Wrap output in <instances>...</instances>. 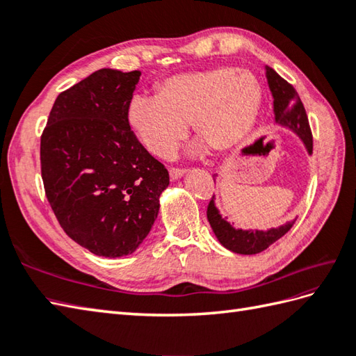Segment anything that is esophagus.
<instances>
[{
	"mask_svg": "<svg viewBox=\"0 0 356 356\" xmlns=\"http://www.w3.org/2000/svg\"><path fill=\"white\" fill-rule=\"evenodd\" d=\"M170 171V177L172 179V180H176V179H180L185 174V170L184 168H176V166H171V168L168 170Z\"/></svg>",
	"mask_w": 356,
	"mask_h": 356,
	"instance_id": "esophagus-1",
	"label": "esophagus"
}]
</instances>
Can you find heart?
Returning a JSON list of instances; mask_svg holds the SVG:
<instances>
[{"label": "heart", "mask_w": 356, "mask_h": 356, "mask_svg": "<svg viewBox=\"0 0 356 356\" xmlns=\"http://www.w3.org/2000/svg\"><path fill=\"white\" fill-rule=\"evenodd\" d=\"M261 99L252 72L216 67L165 79L156 96H134L127 119L142 145L157 157L174 153L186 122L214 151H228L252 130Z\"/></svg>", "instance_id": "1"}]
</instances>
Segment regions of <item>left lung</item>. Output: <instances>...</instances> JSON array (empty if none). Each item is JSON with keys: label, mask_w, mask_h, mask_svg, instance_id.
<instances>
[{"label": "left lung", "mask_w": 356, "mask_h": 356, "mask_svg": "<svg viewBox=\"0 0 356 356\" xmlns=\"http://www.w3.org/2000/svg\"><path fill=\"white\" fill-rule=\"evenodd\" d=\"M266 78L272 97H274L275 122L287 127L293 133H297L298 138L303 140L305 147L307 148V153L312 154V131L311 127H309V119L306 115L305 105L301 102L298 93L295 92L292 84H289L286 79L280 76V74L274 69H270V67H266ZM207 216L211 228H213L218 241H220L226 249H229V251L243 255H252L264 251V249L269 248L272 243H275L278 238H282L295 223V220L287 222L286 225L280 226V228H274L269 231L236 229L232 228L231 223L225 220L220 213H218V209L214 205V195L211 197L207 209Z\"/></svg>", "instance_id": "obj_1"}]
</instances>
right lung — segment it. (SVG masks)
Wrapping results in <instances>:
<instances>
[{"label": "right lung", "mask_w": 356, "mask_h": 356, "mask_svg": "<svg viewBox=\"0 0 356 356\" xmlns=\"http://www.w3.org/2000/svg\"><path fill=\"white\" fill-rule=\"evenodd\" d=\"M140 72L101 69L59 93L41 134V176L59 225L90 252L133 254L159 214L168 171L128 124Z\"/></svg>", "instance_id": "obj_1"}]
</instances>
